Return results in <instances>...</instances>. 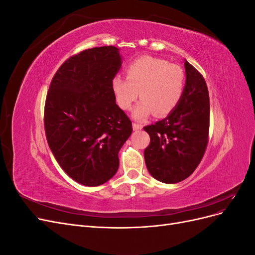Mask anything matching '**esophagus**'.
<instances>
[{
  "label": "esophagus",
  "mask_w": 255,
  "mask_h": 255,
  "mask_svg": "<svg viewBox=\"0 0 255 255\" xmlns=\"http://www.w3.org/2000/svg\"><path fill=\"white\" fill-rule=\"evenodd\" d=\"M133 128H134L135 130L141 129V128H142V126H141V125H139V123H136V122H134V123H133Z\"/></svg>",
  "instance_id": "34e87169"
}]
</instances>
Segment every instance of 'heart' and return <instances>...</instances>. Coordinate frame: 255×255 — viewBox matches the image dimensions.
<instances>
[{
    "label": "heart",
    "mask_w": 255,
    "mask_h": 255,
    "mask_svg": "<svg viewBox=\"0 0 255 255\" xmlns=\"http://www.w3.org/2000/svg\"><path fill=\"white\" fill-rule=\"evenodd\" d=\"M127 78L115 76L112 82L116 102L123 111H129L138 98L141 100L133 112L135 119L144 120L155 113L158 117L170 114L183 97L185 73L167 60L142 56L127 66Z\"/></svg>",
    "instance_id": "heart-1"
}]
</instances>
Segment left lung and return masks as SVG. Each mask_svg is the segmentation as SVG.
<instances>
[{
	"label": "left lung",
	"mask_w": 255,
	"mask_h": 255,
	"mask_svg": "<svg viewBox=\"0 0 255 255\" xmlns=\"http://www.w3.org/2000/svg\"><path fill=\"white\" fill-rule=\"evenodd\" d=\"M186 84L175 109L163 120L143 128L150 135L144 160L159 182L179 183L196 170L208 143L210 96L205 80L187 60Z\"/></svg>",
	"instance_id": "left-lung-1"
}]
</instances>
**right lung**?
I'll use <instances>...</instances> for the list:
<instances>
[{
  "label": "right lung",
  "instance_id": "add662e5",
  "mask_svg": "<svg viewBox=\"0 0 255 255\" xmlns=\"http://www.w3.org/2000/svg\"><path fill=\"white\" fill-rule=\"evenodd\" d=\"M121 67L114 45L84 50L54 74L44 104L45 137L72 180L99 186L116 174L132 121L116 104L112 82Z\"/></svg>",
  "mask_w": 255,
  "mask_h": 255
}]
</instances>
